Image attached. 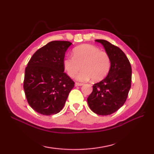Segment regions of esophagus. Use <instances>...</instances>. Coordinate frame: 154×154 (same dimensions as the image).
Here are the masks:
<instances>
[{
    "mask_svg": "<svg viewBox=\"0 0 154 154\" xmlns=\"http://www.w3.org/2000/svg\"><path fill=\"white\" fill-rule=\"evenodd\" d=\"M83 85V83H79V82L75 83V85L76 86H81V85Z\"/></svg>",
    "mask_w": 154,
    "mask_h": 154,
    "instance_id": "34e87169",
    "label": "esophagus"
}]
</instances>
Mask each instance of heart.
I'll return each mask as SVG.
<instances>
[{
  "mask_svg": "<svg viewBox=\"0 0 154 154\" xmlns=\"http://www.w3.org/2000/svg\"><path fill=\"white\" fill-rule=\"evenodd\" d=\"M63 63L71 77H75L81 67L82 71L77 76V79L80 81L91 79L94 81L103 79L109 73L111 66L109 54L90 44L75 48L72 51V57H65Z\"/></svg>",
  "mask_w": 154,
  "mask_h": 154,
  "instance_id": "1",
  "label": "heart"
}]
</instances>
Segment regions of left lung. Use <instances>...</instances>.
I'll return each instance as SVG.
<instances>
[{
	"mask_svg": "<svg viewBox=\"0 0 154 154\" xmlns=\"http://www.w3.org/2000/svg\"><path fill=\"white\" fill-rule=\"evenodd\" d=\"M103 44L110 58L107 76L93 85L87 98L91 110L99 115H109L123 106L131 87L132 67L128 59L120 49L104 40H96Z\"/></svg>",
	"mask_w": 154,
	"mask_h": 154,
	"instance_id": "obj_1",
	"label": "left lung"
}]
</instances>
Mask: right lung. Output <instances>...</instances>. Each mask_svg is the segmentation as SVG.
<instances>
[{"label": "right lung", "mask_w": 154, "mask_h": 154, "mask_svg": "<svg viewBox=\"0 0 154 154\" xmlns=\"http://www.w3.org/2000/svg\"><path fill=\"white\" fill-rule=\"evenodd\" d=\"M71 43L52 41L35 52L25 69L24 89L28 103L43 115L63 109L75 83L64 72L65 51Z\"/></svg>", "instance_id": "right-lung-1"}]
</instances>
